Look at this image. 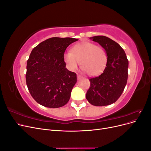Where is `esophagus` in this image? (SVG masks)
<instances>
[{"instance_id": "1", "label": "esophagus", "mask_w": 151, "mask_h": 151, "mask_svg": "<svg viewBox=\"0 0 151 151\" xmlns=\"http://www.w3.org/2000/svg\"><path fill=\"white\" fill-rule=\"evenodd\" d=\"M83 78V77L82 76H80V75H77V79L78 80H81Z\"/></svg>"}]
</instances>
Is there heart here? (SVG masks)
I'll use <instances>...</instances> for the list:
<instances>
[{"label":"heart","instance_id":"b5f03b06","mask_svg":"<svg viewBox=\"0 0 151 151\" xmlns=\"http://www.w3.org/2000/svg\"><path fill=\"white\" fill-rule=\"evenodd\" d=\"M64 61L69 69L74 70L81 62V67L91 76L101 74L106 67L108 57L105 50L89 42L75 45L72 52L65 53Z\"/></svg>","mask_w":151,"mask_h":151}]
</instances>
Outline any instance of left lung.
<instances>
[{"mask_svg":"<svg viewBox=\"0 0 151 151\" xmlns=\"http://www.w3.org/2000/svg\"><path fill=\"white\" fill-rule=\"evenodd\" d=\"M90 39L105 50L108 60L102 74L89 79L91 86L86 97L94 106H106L116 102L125 88L129 60L124 50L115 41L104 36H96Z\"/></svg>","mask_w":151,"mask_h":151,"instance_id":"8db88e82","label":"left lung"}]
</instances>
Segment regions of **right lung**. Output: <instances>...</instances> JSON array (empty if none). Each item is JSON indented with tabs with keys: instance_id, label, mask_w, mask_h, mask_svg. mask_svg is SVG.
<instances>
[{
	"instance_id": "1",
	"label": "right lung",
	"mask_w": 151,
	"mask_h": 151,
	"mask_svg": "<svg viewBox=\"0 0 151 151\" xmlns=\"http://www.w3.org/2000/svg\"><path fill=\"white\" fill-rule=\"evenodd\" d=\"M72 38L53 37L32 50L27 61L26 81L35 101L47 108L62 107L69 101L77 75L65 68L64 53Z\"/></svg>"
}]
</instances>
